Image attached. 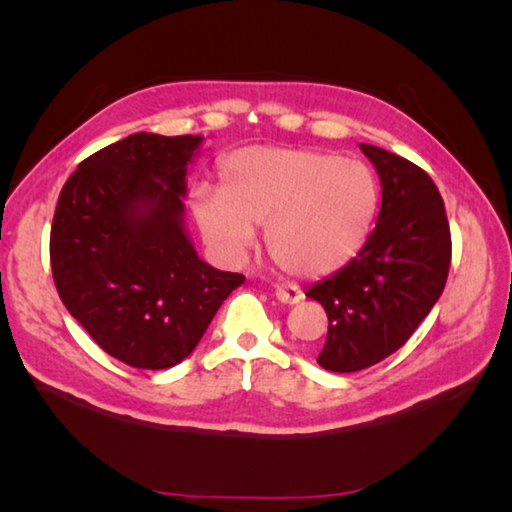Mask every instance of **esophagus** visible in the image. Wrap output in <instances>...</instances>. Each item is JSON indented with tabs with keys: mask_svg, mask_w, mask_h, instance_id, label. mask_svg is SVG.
Returning a JSON list of instances; mask_svg holds the SVG:
<instances>
[{
	"mask_svg": "<svg viewBox=\"0 0 512 512\" xmlns=\"http://www.w3.org/2000/svg\"><path fill=\"white\" fill-rule=\"evenodd\" d=\"M275 295L281 303H288V306H295V303H299L303 299V290L297 286V284H279Z\"/></svg>",
	"mask_w": 512,
	"mask_h": 512,
	"instance_id": "34e87169",
	"label": "esophagus"
}]
</instances>
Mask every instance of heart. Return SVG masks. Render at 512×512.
<instances>
[{"label": "heart", "mask_w": 512, "mask_h": 512, "mask_svg": "<svg viewBox=\"0 0 512 512\" xmlns=\"http://www.w3.org/2000/svg\"><path fill=\"white\" fill-rule=\"evenodd\" d=\"M195 215L209 242L239 253L266 224V250L290 275L319 277L350 262L376 213L361 162L314 149H242L222 165V191L200 187Z\"/></svg>", "instance_id": "b5f03b06"}]
</instances>
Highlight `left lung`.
<instances>
[{
	"mask_svg": "<svg viewBox=\"0 0 512 512\" xmlns=\"http://www.w3.org/2000/svg\"><path fill=\"white\" fill-rule=\"evenodd\" d=\"M361 151L383 187L376 228L352 262L306 292L330 321L317 363L341 374L400 350L436 306L451 266V228L429 173L374 145Z\"/></svg>",
	"mask_w": 512,
	"mask_h": 512,
	"instance_id": "left-lung-1",
	"label": "left lung"
}]
</instances>
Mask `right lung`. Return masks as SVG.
Returning a JSON list of instances; mask_svg holds the SVG:
<instances>
[{
    "label": "right lung",
    "instance_id": "right-lung-1",
    "mask_svg": "<svg viewBox=\"0 0 512 512\" xmlns=\"http://www.w3.org/2000/svg\"><path fill=\"white\" fill-rule=\"evenodd\" d=\"M200 143L132 134L85 158L59 193L54 286L94 343L129 367L178 365L244 284L204 264L184 233V176Z\"/></svg>",
    "mask_w": 512,
    "mask_h": 512
}]
</instances>
